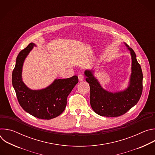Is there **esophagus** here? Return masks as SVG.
Segmentation results:
<instances>
[{"label": "esophagus", "mask_w": 155, "mask_h": 155, "mask_svg": "<svg viewBox=\"0 0 155 155\" xmlns=\"http://www.w3.org/2000/svg\"><path fill=\"white\" fill-rule=\"evenodd\" d=\"M78 80L80 81H83L84 80V75L83 74H79L78 75Z\"/></svg>", "instance_id": "34e87169"}]
</instances>
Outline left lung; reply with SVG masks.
Returning a JSON list of instances; mask_svg holds the SVG:
<instances>
[{
	"label": "left lung",
	"mask_w": 155,
	"mask_h": 155,
	"mask_svg": "<svg viewBox=\"0 0 155 155\" xmlns=\"http://www.w3.org/2000/svg\"><path fill=\"white\" fill-rule=\"evenodd\" d=\"M132 58L131 75L127 88L118 93L108 92L102 87L92 71L86 70V81L90 86V104L94 111L103 117H117L124 115L137 104L143 89V74L134 50L125 43Z\"/></svg>",
	"instance_id": "left-lung-1"
}]
</instances>
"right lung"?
Masks as SVG:
<instances>
[{
  "label": "right lung",
  "instance_id": "obj_1",
  "mask_svg": "<svg viewBox=\"0 0 155 155\" xmlns=\"http://www.w3.org/2000/svg\"><path fill=\"white\" fill-rule=\"evenodd\" d=\"M35 45L29 43L16 58L12 73V84L21 107L31 115L39 119L50 120L60 115L67 105V98L78 82L74 75L65 79H56L45 89L32 90L22 80L24 61Z\"/></svg>",
  "mask_w": 155,
  "mask_h": 155
}]
</instances>
